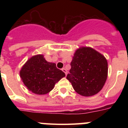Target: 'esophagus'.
<instances>
[{"label":"esophagus","instance_id":"34e87169","mask_svg":"<svg viewBox=\"0 0 128 128\" xmlns=\"http://www.w3.org/2000/svg\"><path fill=\"white\" fill-rule=\"evenodd\" d=\"M62 71H63V72H64V73H65V75L66 76V74H67V71H66V70L65 69V68H62Z\"/></svg>","mask_w":128,"mask_h":128}]
</instances>
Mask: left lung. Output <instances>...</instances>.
<instances>
[{"mask_svg":"<svg viewBox=\"0 0 128 128\" xmlns=\"http://www.w3.org/2000/svg\"><path fill=\"white\" fill-rule=\"evenodd\" d=\"M67 79L77 93L89 97L98 94L108 76V62L103 55L91 47L76 50Z\"/></svg>","mask_w":128,"mask_h":128,"instance_id":"8db88e82","label":"left lung"}]
</instances>
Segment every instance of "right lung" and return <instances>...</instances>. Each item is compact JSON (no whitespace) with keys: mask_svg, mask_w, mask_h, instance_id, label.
Listing matches in <instances>:
<instances>
[{"mask_svg":"<svg viewBox=\"0 0 128 128\" xmlns=\"http://www.w3.org/2000/svg\"><path fill=\"white\" fill-rule=\"evenodd\" d=\"M20 76L29 91L44 95L51 91L65 74L57 68L56 63L47 62L44 55L38 54L27 61L20 70Z\"/></svg>","mask_w":128,"mask_h":128,"instance_id":"obj_1","label":"right lung"}]
</instances>
